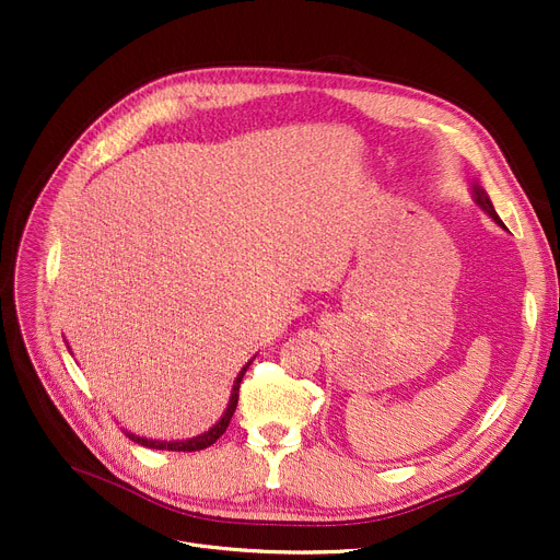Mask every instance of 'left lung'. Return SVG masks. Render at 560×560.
Wrapping results in <instances>:
<instances>
[{"mask_svg":"<svg viewBox=\"0 0 560 560\" xmlns=\"http://www.w3.org/2000/svg\"><path fill=\"white\" fill-rule=\"evenodd\" d=\"M472 197H475V201L481 206V209H483V211H486V213H488V215H490L499 226H504V222L499 220V215L494 213V206H492V201H490L488 192H486L479 184H475V186H472Z\"/></svg>","mask_w":560,"mask_h":560,"instance_id":"left-lung-1","label":"left lung"}]
</instances>
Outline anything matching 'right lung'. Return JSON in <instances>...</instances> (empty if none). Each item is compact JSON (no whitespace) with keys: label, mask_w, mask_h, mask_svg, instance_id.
Masks as SVG:
<instances>
[{"label":"right lung","mask_w":560,"mask_h":560,"mask_svg":"<svg viewBox=\"0 0 560 560\" xmlns=\"http://www.w3.org/2000/svg\"><path fill=\"white\" fill-rule=\"evenodd\" d=\"M249 365H252V361L241 370V374H238V376H235V381H233V390H231V397H229V406H226V410H224V416L220 418V422H218L211 431H206V433H201V435H197V438H190V440H179V443H163V440L140 438V435L129 433V431H127V435L133 440V443L142 445V447H150V450H167V452H199V450L211 447V445L215 443V440L226 431V427H229V422H231V418H233V413H235V406H238L241 381H243V376H245V372H247V368H249Z\"/></svg>","instance_id":"right-lung-1"}]
</instances>
